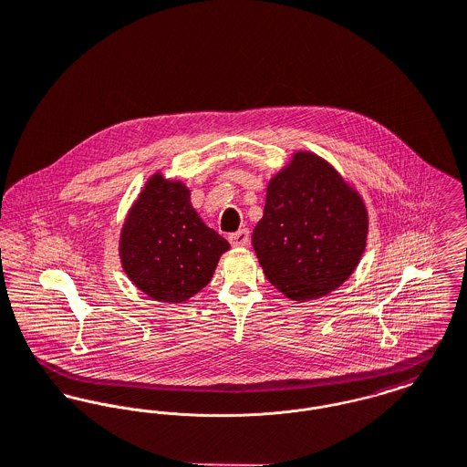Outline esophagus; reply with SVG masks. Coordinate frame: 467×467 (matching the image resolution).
I'll return each instance as SVG.
<instances>
[{"label": "esophagus", "mask_w": 467, "mask_h": 467, "mask_svg": "<svg viewBox=\"0 0 467 467\" xmlns=\"http://www.w3.org/2000/svg\"><path fill=\"white\" fill-rule=\"evenodd\" d=\"M229 242L233 247H245L249 245V231L247 229H240L233 234H229Z\"/></svg>", "instance_id": "esophagus-1"}]
</instances>
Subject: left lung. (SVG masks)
Here are the masks:
<instances>
[{"label": "left lung", "mask_w": 467, "mask_h": 467, "mask_svg": "<svg viewBox=\"0 0 467 467\" xmlns=\"http://www.w3.org/2000/svg\"><path fill=\"white\" fill-rule=\"evenodd\" d=\"M367 233L362 195L326 159L299 150L266 184L253 247L266 279L305 303L349 279Z\"/></svg>", "instance_id": "left-lung-1"}]
</instances>
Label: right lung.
I'll list each match as a JSON object with an SVG mask.
<instances>
[{
	"mask_svg": "<svg viewBox=\"0 0 467 467\" xmlns=\"http://www.w3.org/2000/svg\"><path fill=\"white\" fill-rule=\"evenodd\" d=\"M182 181L154 173L129 209L119 233V259L129 279L161 303H184L214 274L229 242L192 206Z\"/></svg>",
	"mask_w": 467,
	"mask_h": 467,
	"instance_id": "obj_1",
	"label": "right lung"
}]
</instances>
